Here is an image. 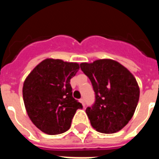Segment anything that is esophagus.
Wrapping results in <instances>:
<instances>
[{"instance_id": "1", "label": "esophagus", "mask_w": 159, "mask_h": 159, "mask_svg": "<svg viewBox=\"0 0 159 159\" xmlns=\"http://www.w3.org/2000/svg\"><path fill=\"white\" fill-rule=\"evenodd\" d=\"M79 102H81V103H82V106H83V107H84V106H85V102H84V100H83V99H82H82H80V100H79Z\"/></svg>"}]
</instances>
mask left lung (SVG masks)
Masks as SVG:
<instances>
[{
	"label": "left lung",
	"mask_w": 159,
	"mask_h": 159,
	"mask_svg": "<svg viewBox=\"0 0 159 159\" xmlns=\"http://www.w3.org/2000/svg\"><path fill=\"white\" fill-rule=\"evenodd\" d=\"M81 69L92 82L96 102L86 113L100 133L114 134L129 123L139 99V87L134 75L110 58L82 62Z\"/></svg>",
	"instance_id": "obj_1"
}]
</instances>
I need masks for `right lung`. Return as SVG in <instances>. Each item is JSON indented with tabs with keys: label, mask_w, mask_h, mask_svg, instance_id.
Wrapping results in <instances>:
<instances>
[{
	"label": "right lung",
	"mask_w": 159,
	"mask_h": 159,
	"mask_svg": "<svg viewBox=\"0 0 159 159\" xmlns=\"http://www.w3.org/2000/svg\"><path fill=\"white\" fill-rule=\"evenodd\" d=\"M77 62L46 58L27 76L23 100L30 120L42 132L54 135L71 127L82 104L72 97L70 80L79 70Z\"/></svg>",
	"instance_id": "1"
}]
</instances>
